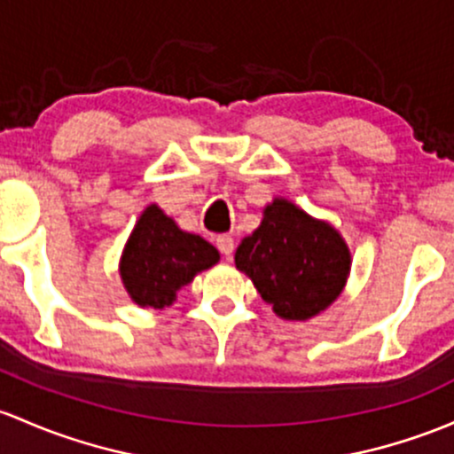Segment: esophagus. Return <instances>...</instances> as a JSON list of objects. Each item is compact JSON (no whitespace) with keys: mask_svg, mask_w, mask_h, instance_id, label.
<instances>
[{"mask_svg":"<svg viewBox=\"0 0 454 454\" xmlns=\"http://www.w3.org/2000/svg\"><path fill=\"white\" fill-rule=\"evenodd\" d=\"M217 247L226 259H231L232 252H235V239L231 235H219L217 237Z\"/></svg>","mask_w":454,"mask_h":454,"instance_id":"esophagus-1","label":"esophagus"}]
</instances>
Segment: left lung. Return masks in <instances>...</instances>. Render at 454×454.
<instances>
[{"instance_id": "1", "label": "left lung", "mask_w": 454, "mask_h": 454, "mask_svg": "<svg viewBox=\"0 0 454 454\" xmlns=\"http://www.w3.org/2000/svg\"><path fill=\"white\" fill-rule=\"evenodd\" d=\"M235 265L278 317L307 322L340 298L352 256L333 223L287 198H274L261 226L237 247Z\"/></svg>"}]
</instances>
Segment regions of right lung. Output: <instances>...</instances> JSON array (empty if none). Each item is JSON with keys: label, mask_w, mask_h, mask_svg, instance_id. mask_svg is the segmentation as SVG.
<instances>
[{"label": "right lung", "mask_w": 454, "mask_h": 454, "mask_svg": "<svg viewBox=\"0 0 454 454\" xmlns=\"http://www.w3.org/2000/svg\"><path fill=\"white\" fill-rule=\"evenodd\" d=\"M219 261L217 247L183 231L159 204L139 215L119 259V276L141 309L171 307L176 294Z\"/></svg>", "instance_id": "right-lung-1"}]
</instances>
